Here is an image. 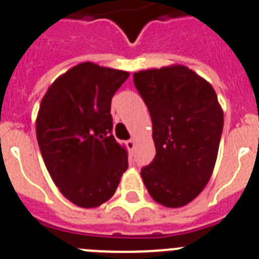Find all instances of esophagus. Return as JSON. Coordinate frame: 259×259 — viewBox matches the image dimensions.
<instances>
[{
	"mask_svg": "<svg viewBox=\"0 0 259 259\" xmlns=\"http://www.w3.org/2000/svg\"><path fill=\"white\" fill-rule=\"evenodd\" d=\"M134 146H136V143H134V140H129L127 142H126V147H127V150H129L130 153L134 150Z\"/></svg>",
	"mask_w": 259,
	"mask_h": 259,
	"instance_id": "34e87169",
	"label": "esophagus"
}]
</instances>
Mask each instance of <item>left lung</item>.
I'll list each match as a JSON object with an SVG mask.
<instances>
[{
	"label": "left lung",
	"mask_w": 259,
	"mask_h": 259,
	"mask_svg": "<svg viewBox=\"0 0 259 259\" xmlns=\"http://www.w3.org/2000/svg\"><path fill=\"white\" fill-rule=\"evenodd\" d=\"M134 85L153 121L155 158L141 170L156 203L183 207L213 172L224 113L207 80L184 66L140 71Z\"/></svg>",
	"instance_id": "1"
}]
</instances>
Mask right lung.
<instances>
[{
    "label": "right lung",
    "instance_id": "add662e5",
    "mask_svg": "<svg viewBox=\"0 0 259 259\" xmlns=\"http://www.w3.org/2000/svg\"><path fill=\"white\" fill-rule=\"evenodd\" d=\"M129 72L91 62L52 82L36 117V140L47 171L73 204L95 208L114 195L127 154L112 134L113 95Z\"/></svg>",
    "mask_w": 259,
    "mask_h": 259
}]
</instances>
